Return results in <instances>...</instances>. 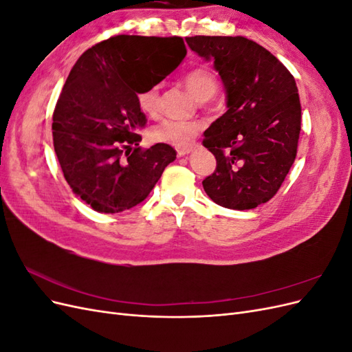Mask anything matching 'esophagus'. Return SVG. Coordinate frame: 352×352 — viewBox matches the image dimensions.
Returning <instances> with one entry per match:
<instances>
[{"mask_svg":"<svg viewBox=\"0 0 352 352\" xmlns=\"http://www.w3.org/2000/svg\"><path fill=\"white\" fill-rule=\"evenodd\" d=\"M189 153H190L189 148H180V150H177V155H179V157H184V155H186V154H189Z\"/></svg>","mask_w":352,"mask_h":352,"instance_id":"esophagus-1","label":"esophagus"}]
</instances>
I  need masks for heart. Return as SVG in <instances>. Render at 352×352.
<instances>
[{
    "label": "heart",
    "mask_w": 352,
    "mask_h": 352,
    "mask_svg": "<svg viewBox=\"0 0 352 352\" xmlns=\"http://www.w3.org/2000/svg\"><path fill=\"white\" fill-rule=\"evenodd\" d=\"M185 87L198 101L211 98L217 91V78L206 67L190 70L185 76ZM140 109L148 116H157L160 110V95L157 87H148L138 92ZM202 131V124L195 120H163L153 129V138L158 142L186 148Z\"/></svg>",
    "instance_id": "1"
}]
</instances>
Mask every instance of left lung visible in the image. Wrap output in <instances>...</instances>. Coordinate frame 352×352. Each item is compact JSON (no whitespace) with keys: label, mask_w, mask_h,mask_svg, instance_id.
<instances>
[{"label":"left lung","mask_w":352,"mask_h":352,"mask_svg":"<svg viewBox=\"0 0 352 352\" xmlns=\"http://www.w3.org/2000/svg\"><path fill=\"white\" fill-rule=\"evenodd\" d=\"M189 48L214 60L228 111L204 132L216 170L202 180L216 204L251 210L272 199L292 167L301 131L295 79L270 51L243 36H188Z\"/></svg>","instance_id":"8db88e82"}]
</instances>
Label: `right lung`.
<instances>
[{
	"label": "right lung",
	"instance_id": "1",
	"mask_svg": "<svg viewBox=\"0 0 352 352\" xmlns=\"http://www.w3.org/2000/svg\"><path fill=\"white\" fill-rule=\"evenodd\" d=\"M186 56L180 36L116 35L87 50L69 73L52 114V140L73 192L100 212L142 202L176 151L141 148L146 117L138 92L163 80Z\"/></svg>",
	"mask_w": 352,
	"mask_h": 352
}]
</instances>
